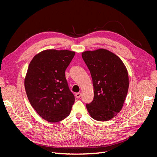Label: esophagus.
<instances>
[{"label":"esophagus","instance_id":"1","mask_svg":"<svg viewBox=\"0 0 157 157\" xmlns=\"http://www.w3.org/2000/svg\"><path fill=\"white\" fill-rule=\"evenodd\" d=\"M80 96H81V93L80 92H78V93L75 94V97L77 98H80Z\"/></svg>","mask_w":157,"mask_h":157}]
</instances>
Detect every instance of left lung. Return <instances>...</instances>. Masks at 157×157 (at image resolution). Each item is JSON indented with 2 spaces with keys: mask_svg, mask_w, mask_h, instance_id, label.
Instances as JSON below:
<instances>
[{
  "mask_svg": "<svg viewBox=\"0 0 157 157\" xmlns=\"http://www.w3.org/2000/svg\"><path fill=\"white\" fill-rule=\"evenodd\" d=\"M92 76L94 97L86 106L90 115L98 121L115 117L122 108L129 87L126 66L113 52L100 48L82 53Z\"/></svg>",
  "mask_w": 157,
  "mask_h": 157,
  "instance_id": "obj_1",
  "label": "left lung"
}]
</instances>
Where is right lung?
Masks as SVG:
<instances>
[{
  "instance_id": "right-lung-1",
  "label": "right lung",
  "mask_w": 157,
  "mask_h": 157,
  "mask_svg": "<svg viewBox=\"0 0 157 157\" xmlns=\"http://www.w3.org/2000/svg\"><path fill=\"white\" fill-rule=\"evenodd\" d=\"M75 52L67 50H46L34 56L25 78V88L31 106L50 122L69 115L75 102L65 71Z\"/></svg>"
}]
</instances>
